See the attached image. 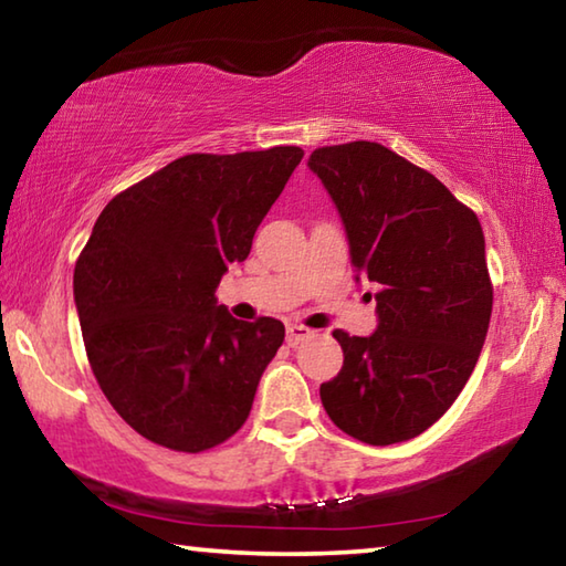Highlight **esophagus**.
<instances>
[{
  "label": "esophagus",
  "mask_w": 566,
  "mask_h": 566,
  "mask_svg": "<svg viewBox=\"0 0 566 566\" xmlns=\"http://www.w3.org/2000/svg\"><path fill=\"white\" fill-rule=\"evenodd\" d=\"M310 337H312V332L302 327V324H290V327H286V344H290V347H296V344L310 339Z\"/></svg>",
  "instance_id": "34e87169"
}]
</instances>
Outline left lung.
<instances>
[{"mask_svg":"<svg viewBox=\"0 0 566 566\" xmlns=\"http://www.w3.org/2000/svg\"><path fill=\"white\" fill-rule=\"evenodd\" d=\"M337 205L354 272L379 286L371 337L334 329L344 367L319 387L344 434L387 447L454 405L490 329L494 286L476 214L427 169L377 142L312 151Z\"/></svg>","mask_w":566,"mask_h":566,"instance_id":"1","label":"left lung"}]
</instances>
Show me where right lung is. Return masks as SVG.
<instances>
[{"label": "right lung", "instance_id": "1", "mask_svg": "<svg viewBox=\"0 0 566 566\" xmlns=\"http://www.w3.org/2000/svg\"><path fill=\"white\" fill-rule=\"evenodd\" d=\"M302 157L187 155L102 209L74 264V302L94 379L149 442L199 454L247 421L284 324L239 322L214 290Z\"/></svg>", "mask_w": 566, "mask_h": 566}]
</instances>
